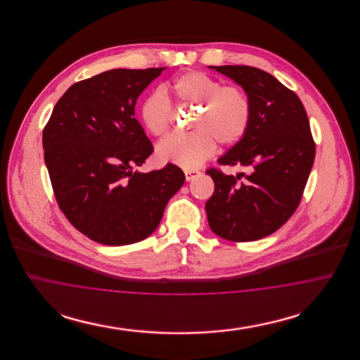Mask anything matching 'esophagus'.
Here are the masks:
<instances>
[{
	"label": "esophagus",
	"instance_id": "obj_1",
	"mask_svg": "<svg viewBox=\"0 0 360 360\" xmlns=\"http://www.w3.org/2000/svg\"><path fill=\"white\" fill-rule=\"evenodd\" d=\"M200 174H201V172H200V170H195V169H188V170H185L186 181H191V179L197 178Z\"/></svg>",
	"mask_w": 360,
	"mask_h": 360
}]
</instances>
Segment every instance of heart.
Masks as SVG:
<instances>
[{
	"instance_id": "obj_1",
	"label": "heart",
	"mask_w": 360,
	"mask_h": 360,
	"mask_svg": "<svg viewBox=\"0 0 360 360\" xmlns=\"http://www.w3.org/2000/svg\"><path fill=\"white\" fill-rule=\"evenodd\" d=\"M169 90L178 106L194 108L190 120L194 131L162 140L156 147L159 160L194 169L213 155L216 141L232 146L245 136L252 120V105L239 86L223 85L201 71H186L172 79ZM172 117V103L162 89L154 90L141 103L140 119L154 136L170 132Z\"/></svg>"
}]
</instances>
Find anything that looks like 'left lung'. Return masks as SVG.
<instances>
[{
	"label": "left lung",
	"mask_w": 360,
	"mask_h": 360,
	"mask_svg": "<svg viewBox=\"0 0 360 360\" xmlns=\"http://www.w3.org/2000/svg\"><path fill=\"white\" fill-rule=\"evenodd\" d=\"M239 84L250 97L252 120L239 143L223 155L221 166L247 172L226 175L207 169L214 181L206 201L210 229L229 241L266 238L300 205L311 170L316 144L298 96L271 74L250 66H210Z\"/></svg>",
	"instance_id": "8db88e82"
}]
</instances>
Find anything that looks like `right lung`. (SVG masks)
Returning a JSON list of instances; mask_svg holds the SVG:
<instances>
[{"label": "right lung", "mask_w": 360, "mask_h": 360, "mask_svg": "<svg viewBox=\"0 0 360 360\" xmlns=\"http://www.w3.org/2000/svg\"><path fill=\"white\" fill-rule=\"evenodd\" d=\"M163 69L109 70L70 86L43 129L56 202L93 241L125 245L148 238L185 182L172 163L135 170L154 151L135 119L137 97Z\"/></svg>", "instance_id": "add662e5"}]
</instances>
